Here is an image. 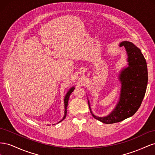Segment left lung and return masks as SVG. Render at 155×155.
I'll return each instance as SVG.
<instances>
[{
    "label": "left lung",
    "instance_id": "1",
    "mask_svg": "<svg viewBox=\"0 0 155 155\" xmlns=\"http://www.w3.org/2000/svg\"><path fill=\"white\" fill-rule=\"evenodd\" d=\"M120 46H124L125 48L127 66L121 69L119 73L121 89L116 107L108 115L97 116L93 114L88 99L92 116L107 124L120 122L133 116L141 105L147 86V63L141 50L129 41L121 42Z\"/></svg>",
    "mask_w": 155,
    "mask_h": 155
}]
</instances>
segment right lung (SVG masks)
I'll return each instance as SVG.
<instances>
[{"mask_svg": "<svg viewBox=\"0 0 155 155\" xmlns=\"http://www.w3.org/2000/svg\"><path fill=\"white\" fill-rule=\"evenodd\" d=\"M74 88H75L74 87H72V88H70L69 89V91L67 92L66 95H65V96H64V116L63 117V118L61 120L59 121H58V122L57 123V124L60 123L61 121H62L65 118H66L67 113V107H68V100H69V97H70V94H71V93L74 90ZM53 125H55V124H53Z\"/></svg>", "mask_w": 155, "mask_h": 155, "instance_id": "right-lung-1", "label": "right lung"}]
</instances>
